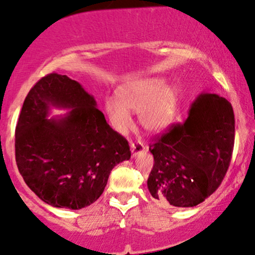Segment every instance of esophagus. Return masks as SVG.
<instances>
[{
	"instance_id": "1",
	"label": "esophagus",
	"mask_w": 255,
	"mask_h": 255,
	"mask_svg": "<svg viewBox=\"0 0 255 255\" xmlns=\"http://www.w3.org/2000/svg\"><path fill=\"white\" fill-rule=\"evenodd\" d=\"M147 150V146H145L141 141H136V142H130V151H131V156L135 157L136 154L141 153V152H145Z\"/></svg>"
}]
</instances>
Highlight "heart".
I'll use <instances>...</instances> for the list:
<instances>
[{
  "mask_svg": "<svg viewBox=\"0 0 255 255\" xmlns=\"http://www.w3.org/2000/svg\"><path fill=\"white\" fill-rule=\"evenodd\" d=\"M119 98L108 97L104 110L110 125L119 133H125L131 125L129 113L139 114V124L146 133L165 130L177 113L180 93L175 85L166 84L162 77L140 78L121 86Z\"/></svg>",
  "mask_w": 255,
  "mask_h": 255,
  "instance_id": "heart-1",
  "label": "heart"
}]
</instances>
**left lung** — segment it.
<instances>
[{"label": "left lung", "instance_id": "left-lung-1", "mask_svg": "<svg viewBox=\"0 0 255 255\" xmlns=\"http://www.w3.org/2000/svg\"><path fill=\"white\" fill-rule=\"evenodd\" d=\"M235 140L233 107L216 93H200L188 118L150 145L154 165L147 180L152 198L175 207L203 203L222 183Z\"/></svg>", "mask_w": 255, "mask_h": 255}]
</instances>
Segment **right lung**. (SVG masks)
<instances>
[{"label":"right lung","instance_id":"add662e5","mask_svg":"<svg viewBox=\"0 0 255 255\" xmlns=\"http://www.w3.org/2000/svg\"><path fill=\"white\" fill-rule=\"evenodd\" d=\"M51 107L68 109L48 118ZM130 158L128 141L107 124L78 81L51 73L28 92L15 128V159L32 192L54 207L80 210L104 192L114 166Z\"/></svg>","mask_w":255,"mask_h":255}]
</instances>
